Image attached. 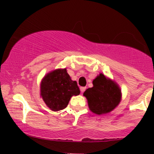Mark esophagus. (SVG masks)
<instances>
[{"label": "esophagus", "mask_w": 154, "mask_h": 154, "mask_svg": "<svg viewBox=\"0 0 154 154\" xmlns=\"http://www.w3.org/2000/svg\"><path fill=\"white\" fill-rule=\"evenodd\" d=\"M86 90V88L85 87H81L80 88V91H81V93H84V91H85Z\"/></svg>", "instance_id": "esophagus-1"}]
</instances>
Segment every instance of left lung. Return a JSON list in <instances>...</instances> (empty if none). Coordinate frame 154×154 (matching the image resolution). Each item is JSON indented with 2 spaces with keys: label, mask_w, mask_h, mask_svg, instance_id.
<instances>
[{
  "label": "left lung",
  "mask_w": 154,
  "mask_h": 154,
  "mask_svg": "<svg viewBox=\"0 0 154 154\" xmlns=\"http://www.w3.org/2000/svg\"><path fill=\"white\" fill-rule=\"evenodd\" d=\"M93 88L85 91L83 95L88 100L90 110L95 114L111 112L121 101V90L114 81L100 73L93 81Z\"/></svg>",
  "instance_id": "obj_1"
}]
</instances>
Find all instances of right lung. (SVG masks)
I'll return each mask as SVG.
<instances>
[{"mask_svg":"<svg viewBox=\"0 0 154 154\" xmlns=\"http://www.w3.org/2000/svg\"><path fill=\"white\" fill-rule=\"evenodd\" d=\"M80 93L76 81L72 80L66 69H58L48 73L40 84V96L52 111L65 109L73 95Z\"/></svg>","mask_w":154,"mask_h":154,"instance_id":"add662e5","label":"right lung"}]
</instances>
